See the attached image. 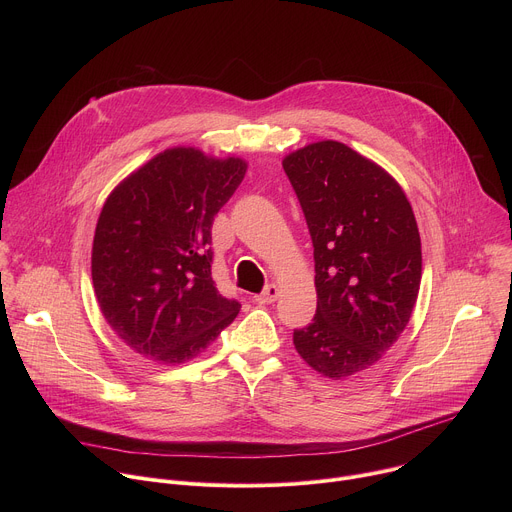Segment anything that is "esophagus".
Instances as JSON below:
<instances>
[{
    "label": "esophagus",
    "instance_id": "34e87169",
    "mask_svg": "<svg viewBox=\"0 0 512 512\" xmlns=\"http://www.w3.org/2000/svg\"><path fill=\"white\" fill-rule=\"evenodd\" d=\"M279 294H281L279 287H277L275 283H269V285L261 291L259 296H255V302H257L259 306H267V304H273V302L279 298Z\"/></svg>",
    "mask_w": 512,
    "mask_h": 512
}]
</instances>
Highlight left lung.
I'll return each mask as SVG.
<instances>
[{
	"label": "left lung",
	"instance_id": "left-lung-1",
	"mask_svg": "<svg viewBox=\"0 0 512 512\" xmlns=\"http://www.w3.org/2000/svg\"><path fill=\"white\" fill-rule=\"evenodd\" d=\"M310 229L318 308L294 346L318 375L346 379L377 364L409 324L421 239L399 182L377 162L322 139L283 158Z\"/></svg>",
	"mask_w": 512,
	"mask_h": 512
}]
</instances>
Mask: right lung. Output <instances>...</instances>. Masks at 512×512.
<instances>
[{
    "label": "right lung",
    "mask_w": 512,
    "mask_h": 512,
    "mask_svg": "<svg viewBox=\"0 0 512 512\" xmlns=\"http://www.w3.org/2000/svg\"><path fill=\"white\" fill-rule=\"evenodd\" d=\"M243 158L176 145L107 196L91 251L103 318L135 354L164 364L198 356L239 314L212 281L214 214L247 174Z\"/></svg>",
    "instance_id": "obj_1"
}]
</instances>
